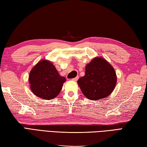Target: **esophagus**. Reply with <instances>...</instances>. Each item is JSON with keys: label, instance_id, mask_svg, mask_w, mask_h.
I'll return each instance as SVG.
<instances>
[{"label": "esophagus", "instance_id": "esophagus-1", "mask_svg": "<svg viewBox=\"0 0 147 147\" xmlns=\"http://www.w3.org/2000/svg\"><path fill=\"white\" fill-rule=\"evenodd\" d=\"M78 79H79V77H76V78L72 79L71 80H72V81H77L78 80Z\"/></svg>", "mask_w": 147, "mask_h": 147}]
</instances>
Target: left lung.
Masks as SVG:
<instances>
[{"label": "left lung", "instance_id": "1", "mask_svg": "<svg viewBox=\"0 0 147 147\" xmlns=\"http://www.w3.org/2000/svg\"><path fill=\"white\" fill-rule=\"evenodd\" d=\"M117 83L114 69L102 57H96L87 64L85 75L79 79L78 85L87 98L96 101L111 94Z\"/></svg>", "mask_w": 147, "mask_h": 147}]
</instances>
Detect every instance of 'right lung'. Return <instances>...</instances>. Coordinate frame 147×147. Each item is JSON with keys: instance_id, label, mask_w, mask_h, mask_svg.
Masks as SVG:
<instances>
[{"instance_id": "1", "label": "right lung", "mask_w": 147, "mask_h": 147, "mask_svg": "<svg viewBox=\"0 0 147 147\" xmlns=\"http://www.w3.org/2000/svg\"><path fill=\"white\" fill-rule=\"evenodd\" d=\"M66 81V78L58 73L52 63L41 60L30 72V89L36 96L46 100L53 99L58 96Z\"/></svg>"}]
</instances>
